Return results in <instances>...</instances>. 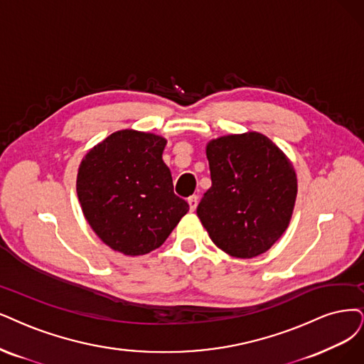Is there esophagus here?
Returning a JSON list of instances; mask_svg holds the SVG:
<instances>
[{
    "mask_svg": "<svg viewBox=\"0 0 364 364\" xmlns=\"http://www.w3.org/2000/svg\"><path fill=\"white\" fill-rule=\"evenodd\" d=\"M187 203H189L191 211H195V210H196V205H198V196H196V195L191 196L189 199H187Z\"/></svg>",
    "mask_w": 364,
    "mask_h": 364,
    "instance_id": "1",
    "label": "esophagus"
}]
</instances>
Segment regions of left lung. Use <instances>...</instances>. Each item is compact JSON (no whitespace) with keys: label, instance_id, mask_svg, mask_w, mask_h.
I'll return each instance as SVG.
<instances>
[{"label":"left lung","instance_id":"1","mask_svg":"<svg viewBox=\"0 0 364 364\" xmlns=\"http://www.w3.org/2000/svg\"><path fill=\"white\" fill-rule=\"evenodd\" d=\"M211 187L196 214L214 245L234 258L265 253L287 231L297 198L288 156L258 132L211 139Z\"/></svg>","mask_w":364,"mask_h":364}]
</instances>
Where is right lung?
<instances>
[{"label": "right lung", "instance_id": "obj_1", "mask_svg": "<svg viewBox=\"0 0 364 364\" xmlns=\"http://www.w3.org/2000/svg\"><path fill=\"white\" fill-rule=\"evenodd\" d=\"M166 142L154 133L118 130L79 165L76 192L88 225L106 246L127 257L160 247L189 211L173 193L161 159Z\"/></svg>", "mask_w": 364, "mask_h": 364}]
</instances>
